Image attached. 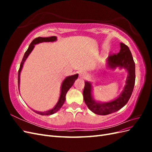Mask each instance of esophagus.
Masks as SVG:
<instances>
[{"instance_id": "1", "label": "esophagus", "mask_w": 152, "mask_h": 152, "mask_svg": "<svg viewBox=\"0 0 152 152\" xmlns=\"http://www.w3.org/2000/svg\"><path fill=\"white\" fill-rule=\"evenodd\" d=\"M87 75H88V74L86 71H80L79 73V76L81 78H86L87 77Z\"/></svg>"}]
</instances>
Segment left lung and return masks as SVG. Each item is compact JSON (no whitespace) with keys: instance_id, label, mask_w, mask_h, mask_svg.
I'll return each instance as SVG.
<instances>
[{"instance_id":"8db88e82","label":"left lung","mask_w":152,"mask_h":152,"mask_svg":"<svg viewBox=\"0 0 152 152\" xmlns=\"http://www.w3.org/2000/svg\"><path fill=\"white\" fill-rule=\"evenodd\" d=\"M108 60L110 68H114L119 66L126 68L128 72V76L126 85L120 96L112 102L106 103H97L92 99L91 85L89 82H85L83 91L84 102L91 111L102 115L115 112L124 107L131 98L135 84V63L127 45L121 43L120 52L110 55Z\"/></svg>"}]
</instances>
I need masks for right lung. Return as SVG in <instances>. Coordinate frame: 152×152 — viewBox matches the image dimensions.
Instances as JSON below:
<instances>
[{"instance_id":"obj_1","label":"right lung","mask_w":152,"mask_h":152,"mask_svg":"<svg viewBox=\"0 0 152 152\" xmlns=\"http://www.w3.org/2000/svg\"><path fill=\"white\" fill-rule=\"evenodd\" d=\"M56 40V37L55 36H52V37H37L35 38V39L33 40V41L31 42L30 44L29 47L28 49L26 50V51L25 52L23 58L22 59V61L20 64V66L19 68V70H18V86H19L20 84V72L21 70V68L23 67V63L26 60V59L28 57L30 53L31 52V50H33L35 44L41 43L43 42H53V41H54ZM78 77V74H75L74 75H72L70 77H66L63 82V83L61 84V94H60V97H59V101L58 103L55 107L52 108L51 110H49V111L47 112H37V111H34L36 113H38L39 115H52L53 113H55L57 112L58 110L61 108V107L63 106L64 102L65 101V96L66 94V93L70 89V87L73 86V83H74L75 80L77 79Z\"/></svg>"}]
</instances>
